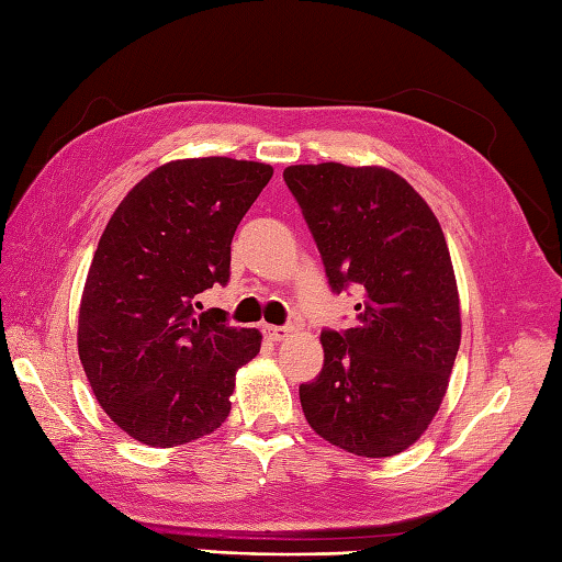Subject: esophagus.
Wrapping results in <instances>:
<instances>
[{
  "label": "esophagus",
  "instance_id": "34e87169",
  "mask_svg": "<svg viewBox=\"0 0 562 562\" xmlns=\"http://www.w3.org/2000/svg\"><path fill=\"white\" fill-rule=\"evenodd\" d=\"M262 333H266L268 340H284V338H290L292 328L290 326H266L262 328Z\"/></svg>",
  "mask_w": 562,
  "mask_h": 562
}]
</instances>
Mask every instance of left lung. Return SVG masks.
Returning a JSON list of instances; mask_svg holds the SVG:
<instances>
[{
  "label": "left lung",
  "instance_id": "8db88e82",
  "mask_svg": "<svg viewBox=\"0 0 562 562\" xmlns=\"http://www.w3.org/2000/svg\"><path fill=\"white\" fill-rule=\"evenodd\" d=\"M333 292L362 304L348 330H324V369L300 386L316 435L367 459L415 445L449 386L461 342L459 290L441 226L415 188L381 166L284 169Z\"/></svg>",
  "mask_w": 562,
  "mask_h": 562
}]
</instances>
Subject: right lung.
I'll return each instance as SVG.
<instances>
[{
    "instance_id": "add662e5",
    "label": "right lung",
    "mask_w": 562,
    "mask_h": 562,
    "mask_svg": "<svg viewBox=\"0 0 562 562\" xmlns=\"http://www.w3.org/2000/svg\"><path fill=\"white\" fill-rule=\"evenodd\" d=\"M270 178L258 161H169L105 224L79 304V360L101 408L142 445L214 432L232 411L236 369L260 352L258 328L193 304L229 282L234 232Z\"/></svg>"
}]
</instances>
